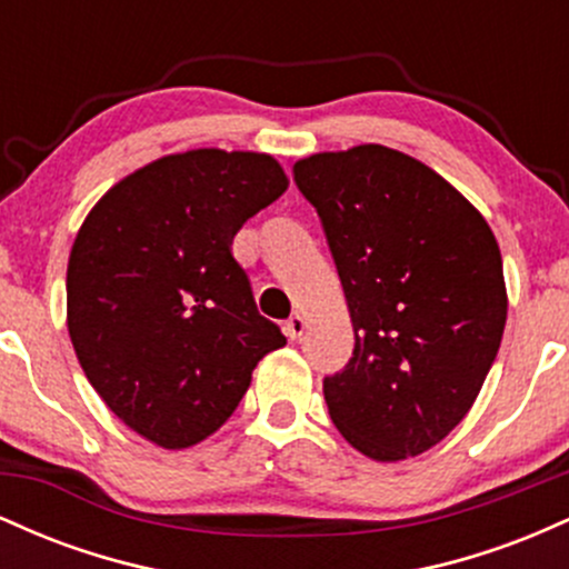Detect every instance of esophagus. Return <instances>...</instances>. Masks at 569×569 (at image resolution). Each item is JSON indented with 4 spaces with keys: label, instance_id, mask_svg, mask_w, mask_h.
<instances>
[{
    "label": "esophagus",
    "instance_id": "34e87169",
    "mask_svg": "<svg viewBox=\"0 0 569 569\" xmlns=\"http://www.w3.org/2000/svg\"><path fill=\"white\" fill-rule=\"evenodd\" d=\"M283 335H286V337H289V339H291V342H293V339H299V337H302V335H305V318H302V316H299V312H297V316H291V318H289V321H286V323H283Z\"/></svg>",
    "mask_w": 569,
    "mask_h": 569
}]
</instances>
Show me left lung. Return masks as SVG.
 <instances>
[{
	"label": "left lung",
	"instance_id": "1",
	"mask_svg": "<svg viewBox=\"0 0 569 569\" xmlns=\"http://www.w3.org/2000/svg\"><path fill=\"white\" fill-rule=\"evenodd\" d=\"M335 257L352 358L323 380L331 422L377 462L417 457L473 407L508 316L487 219L426 162L382 143L293 162Z\"/></svg>",
	"mask_w": 569,
	"mask_h": 569
}]
</instances>
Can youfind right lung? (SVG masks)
<instances>
[{"instance_id":"right-lung-1","label":"right lung","mask_w":569,"mask_h":569,"mask_svg":"<svg viewBox=\"0 0 569 569\" xmlns=\"http://www.w3.org/2000/svg\"><path fill=\"white\" fill-rule=\"evenodd\" d=\"M289 189L264 152L189 149L90 208L67 267V326L96 393L130 430L187 449L230 420L286 337L259 316L232 238Z\"/></svg>"}]
</instances>
